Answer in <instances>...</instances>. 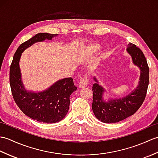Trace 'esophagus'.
<instances>
[{"mask_svg":"<svg viewBox=\"0 0 158 158\" xmlns=\"http://www.w3.org/2000/svg\"><path fill=\"white\" fill-rule=\"evenodd\" d=\"M87 84H88V79L87 77H83V78L81 80V81L79 83V88H83L87 87Z\"/></svg>","mask_w":158,"mask_h":158,"instance_id":"esophagus-1","label":"esophagus"}]
</instances>
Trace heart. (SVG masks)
Returning <instances> with one entry per match:
<instances>
[{"instance_id":"1","label":"heart","mask_w":158,"mask_h":158,"mask_svg":"<svg viewBox=\"0 0 158 158\" xmlns=\"http://www.w3.org/2000/svg\"><path fill=\"white\" fill-rule=\"evenodd\" d=\"M100 49V45L98 43H91L85 49L83 55L84 56H92L96 53Z\"/></svg>"}]
</instances>
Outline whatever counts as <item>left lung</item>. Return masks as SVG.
Here are the masks:
<instances>
[{"instance_id":"8db88e82","label":"left lung","mask_w":158,"mask_h":158,"mask_svg":"<svg viewBox=\"0 0 158 158\" xmlns=\"http://www.w3.org/2000/svg\"><path fill=\"white\" fill-rule=\"evenodd\" d=\"M127 52L132 57V62L140 69V78L136 88L128 95L119 98L104 100L103 94L106 92L99 85L96 77V83L93 85L92 110L96 117L104 123H116L126 119L135 114L145 98L149 85V69L147 60L143 52L132 43L127 45Z\"/></svg>"}]
</instances>
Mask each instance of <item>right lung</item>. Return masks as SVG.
<instances>
[{"instance_id": "1", "label": "right lung", "mask_w": 158, "mask_h": 158, "mask_svg": "<svg viewBox=\"0 0 158 158\" xmlns=\"http://www.w3.org/2000/svg\"><path fill=\"white\" fill-rule=\"evenodd\" d=\"M58 34L39 33L19 45L10 66L9 82L17 105L26 115L40 122L53 123L64 118L70 105V96L77 89L71 77L58 80L42 92L28 91L23 84L19 60L26 49L35 43L52 40Z\"/></svg>"}]
</instances>
